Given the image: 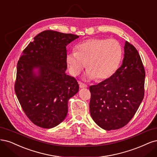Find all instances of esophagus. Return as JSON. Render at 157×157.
<instances>
[{
    "instance_id": "obj_1",
    "label": "esophagus",
    "mask_w": 157,
    "mask_h": 157,
    "mask_svg": "<svg viewBox=\"0 0 157 157\" xmlns=\"http://www.w3.org/2000/svg\"><path fill=\"white\" fill-rule=\"evenodd\" d=\"M79 87L80 88H87L88 87L87 85L85 84L84 83L81 82H79Z\"/></svg>"
}]
</instances>
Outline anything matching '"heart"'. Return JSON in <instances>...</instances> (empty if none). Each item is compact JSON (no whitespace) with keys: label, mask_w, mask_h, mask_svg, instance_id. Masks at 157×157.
Wrapping results in <instances>:
<instances>
[{"label":"heart","mask_w":157,"mask_h":157,"mask_svg":"<svg viewBox=\"0 0 157 157\" xmlns=\"http://www.w3.org/2000/svg\"><path fill=\"white\" fill-rule=\"evenodd\" d=\"M76 51L67 55V62L71 74L77 75L87 64L88 79L102 81L116 72L123 57V48L114 38H90L79 44Z\"/></svg>","instance_id":"obj_1"}]
</instances>
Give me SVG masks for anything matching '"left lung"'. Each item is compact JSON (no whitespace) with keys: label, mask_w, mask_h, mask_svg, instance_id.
I'll use <instances>...</instances> for the list:
<instances>
[{"label":"left lung","mask_w":157,"mask_h":157,"mask_svg":"<svg viewBox=\"0 0 157 157\" xmlns=\"http://www.w3.org/2000/svg\"><path fill=\"white\" fill-rule=\"evenodd\" d=\"M145 77L138 52L126 41L122 65L109 78L89 87L90 113L94 122L106 130L127 124L144 99Z\"/></svg>","instance_id":"1"}]
</instances>
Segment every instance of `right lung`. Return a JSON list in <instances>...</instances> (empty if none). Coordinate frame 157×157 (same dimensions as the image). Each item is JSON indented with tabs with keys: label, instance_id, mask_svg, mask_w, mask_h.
I'll list each match as a JSON object with an SVG mask.
<instances>
[{
	"label": "right lung",
	"instance_id": "obj_1",
	"mask_svg": "<svg viewBox=\"0 0 157 157\" xmlns=\"http://www.w3.org/2000/svg\"><path fill=\"white\" fill-rule=\"evenodd\" d=\"M79 36L44 31L34 38L17 62L14 90L33 123L44 128L57 126L67 117L68 101L79 90L67 68L66 46ZM39 68L37 76L33 72Z\"/></svg>",
	"mask_w": 157,
	"mask_h": 157
}]
</instances>
